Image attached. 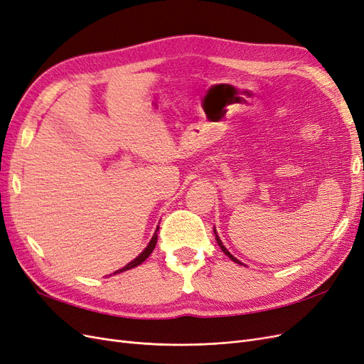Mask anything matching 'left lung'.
<instances>
[{
  "mask_svg": "<svg viewBox=\"0 0 364 364\" xmlns=\"http://www.w3.org/2000/svg\"><path fill=\"white\" fill-rule=\"evenodd\" d=\"M214 234H215V240H217V245L220 246V249H222V250L225 252V255H228V257H229L230 259H232L234 262H238V264H241V262H240V261H238V259H237V258H235V257L232 255V253H230V252H229V250H228V249H226V247L223 246V243H222V240H220V238H218V235H217V232H215V229H214Z\"/></svg>",
  "mask_w": 364,
  "mask_h": 364,
  "instance_id": "obj_1",
  "label": "left lung"
}]
</instances>
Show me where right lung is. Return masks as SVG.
Instances as JSON below:
<instances>
[{
  "label": "right lung",
  "instance_id": "add662e5",
  "mask_svg": "<svg viewBox=\"0 0 364 364\" xmlns=\"http://www.w3.org/2000/svg\"><path fill=\"white\" fill-rule=\"evenodd\" d=\"M158 230H159V226L156 228V230H155V235H153V238L150 240L149 246H147L144 250H142L134 261H130V262L127 264V266H124L123 269H119V270L114 272V274H115V273H121V272H126V270H129V269H134V267L139 266V264L144 262V261L149 258L150 253L153 252V249H155V246H156V241H158Z\"/></svg>",
  "mask_w": 364,
  "mask_h": 364
}]
</instances>
